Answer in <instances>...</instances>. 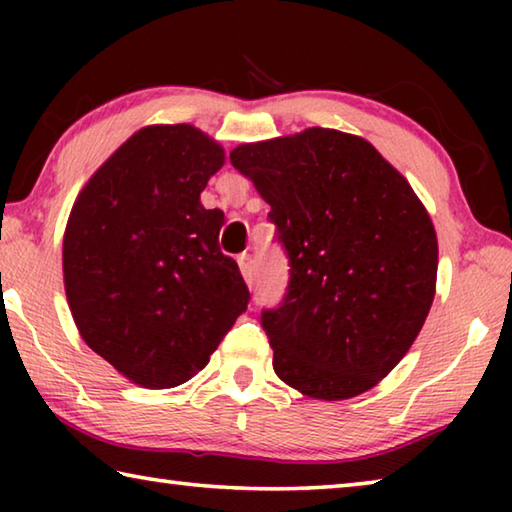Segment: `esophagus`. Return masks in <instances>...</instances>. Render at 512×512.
Listing matches in <instances>:
<instances>
[{"label":"esophagus","instance_id":"1","mask_svg":"<svg viewBox=\"0 0 512 512\" xmlns=\"http://www.w3.org/2000/svg\"><path fill=\"white\" fill-rule=\"evenodd\" d=\"M237 264L241 268V275H244V280L248 284H253V277H255V262H253V255L250 253H241L237 257Z\"/></svg>","mask_w":512,"mask_h":512}]
</instances>
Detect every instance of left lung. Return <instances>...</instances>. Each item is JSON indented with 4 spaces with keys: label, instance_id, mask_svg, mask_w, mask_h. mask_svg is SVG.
I'll return each instance as SVG.
<instances>
[{
    "label": "left lung",
    "instance_id": "obj_1",
    "mask_svg": "<svg viewBox=\"0 0 512 512\" xmlns=\"http://www.w3.org/2000/svg\"><path fill=\"white\" fill-rule=\"evenodd\" d=\"M230 162L271 205L291 266L282 302L262 311L275 375L314 400L370 391L409 352L436 293L424 205L375 146L332 128L241 144Z\"/></svg>",
    "mask_w": 512,
    "mask_h": 512
}]
</instances>
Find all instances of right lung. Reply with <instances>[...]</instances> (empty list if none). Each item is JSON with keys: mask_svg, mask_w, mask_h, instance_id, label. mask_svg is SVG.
I'll use <instances>...</instances> for the list:
<instances>
[{"mask_svg": "<svg viewBox=\"0 0 512 512\" xmlns=\"http://www.w3.org/2000/svg\"><path fill=\"white\" fill-rule=\"evenodd\" d=\"M223 149L189 124L146 126L76 198L63 239L67 302L83 341L144 388L210 361L250 300L201 192Z\"/></svg>", "mask_w": 512, "mask_h": 512, "instance_id": "right-lung-1", "label": "right lung"}]
</instances>
